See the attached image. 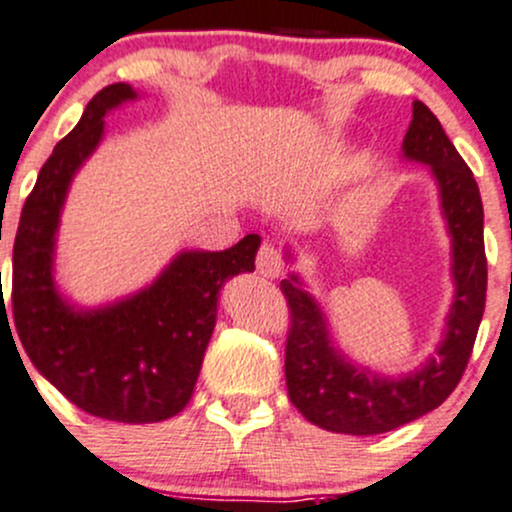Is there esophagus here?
Here are the masks:
<instances>
[{
    "mask_svg": "<svg viewBox=\"0 0 512 512\" xmlns=\"http://www.w3.org/2000/svg\"><path fill=\"white\" fill-rule=\"evenodd\" d=\"M257 272L262 277L274 279L284 272V260H282V252L277 250L272 243H265L257 252Z\"/></svg>",
    "mask_w": 512,
    "mask_h": 512,
    "instance_id": "1",
    "label": "esophagus"
}]
</instances>
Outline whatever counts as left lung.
<instances>
[{
    "label": "left lung",
    "instance_id": "1",
    "mask_svg": "<svg viewBox=\"0 0 512 512\" xmlns=\"http://www.w3.org/2000/svg\"><path fill=\"white\" fill-rule=\"evenodd\" d=\"M403 155L430 165L452 238L454 301L445 338L437 345V355L418 372L386 379L338 352L318 301L296 274L284 279L282 294L291 311L284 355L286 389L308 423L330 432L379 435L442 406L462 379L484 318L488 269L479 184L423 101H413Z\"/></svg>",
    "mask_w": 512,
    "mask_h": 512
}]
</instances>
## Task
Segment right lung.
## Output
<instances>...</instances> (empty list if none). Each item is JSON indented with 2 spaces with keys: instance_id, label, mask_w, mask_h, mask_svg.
Returning <instances> with one entry per match:
<instances>
[{
  "instance_id": "add662e5",
  "label": "right lung",
  "mask_w": 512,
  "mask_h": 512,
  "mask_svg": "<svg viewBox=\"0 0 512 512\" xmlns=\"http://www.w3.org/2000/svg\"><path fill=\"white\" fill-rule=\"evenodd\" d=\"M136 97L126 82L94 94L38 172L14 240L11 308L28 359L67 401L97 418L140 425L172 418L189 403L216 325L218 291L255 269L260 235L223 252H179L153 284L111 306L84 311L58 294L53 252L67 189L104 136L106 111ZM0 311L7 313L4 303Z\"/></svg>"
}]
</instances>
